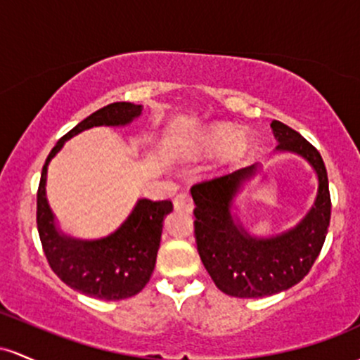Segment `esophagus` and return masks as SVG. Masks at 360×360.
Masks as SVG:
<instances>
[{
    "mask_svg": "<svg viewBox=\"0 0 360 360\" xmlns=\"http://www.w3.org/2000/svg\"><path fill=\"white\" fill-rule=\"evenodd\" d=\"M173 205H175L176 211L192 212V209H193V200H192L191 193H188V192H180L179 195L175 197V200H173Z\"/></svg>",
    "mask_w": 360,
    "mask_h": 360,
    "instance_id": "obj_1",
    "label": "esophagus"
}]
</instances>
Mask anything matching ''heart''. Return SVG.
<instances>
[{
	"mask_svg": "<svg viewBox=\"0 0 360 360\" xmlns=\"http://www.w3.org/2000/svg\"><path fill=\"white\" fill-rule=\"evenodd\" d=\"M229 142L232 144L228 148V158L238 160L245 155L248 143L243 136H234L233 127L229 126H212L207 131L202 132L199 141H197V149L200 151H219L224 146H228Z\"/></svg>",
	"mask_w": 360,
	"mask_h": 360,
	"instance_id": "1",
	"label": "heart"
}]
</instances>
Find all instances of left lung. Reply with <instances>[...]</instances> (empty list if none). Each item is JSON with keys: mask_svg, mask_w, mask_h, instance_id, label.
Wrapping results in <instances>:
<instances>
[{"mask_svg": "<svg viewBox=\"0 0 360 360\" xmlns=\"http://www.w3.org/2000/svg\"><path fill=\"white\" fill-rule=\"evenodd\" d=\"M270 127L278 141V151H292L308 160L316 169L320 187L313 209L296 228L258 240L231 216L233 197L257 172V165L193 185L197 252L214 284L228 296L264 297L296 285L308 276L328 233L332 200L320 151L278 120H272Z\"/></svg>", "mask_w": 360, "mask_h": 360, "instance_id": "obj_1", "label": "left lung"}]
</instances>
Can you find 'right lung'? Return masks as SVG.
<instances>
[{"mask_svg":"<svg viewBox=\"0 0 360 360\" xmlns=\"http://www.w3.org/2000/svg\"><path fill=\"white\" fill-rule=\"evenodd\" d=\"M141 115V105L115 102L93 112L58 141L42 167L37 191V229L52 272L71 289L96 300L136 296L149 282L158 255L163 221L172 200L141 199L127 221L110 236L96 241L72 240L58 231L46 199L47 165L64 141L95 126H126Z\"/></svg>","mask_w":360,"mask_h":360,"instance_id":"add662e5","label":"right lung"}]
</instances>
